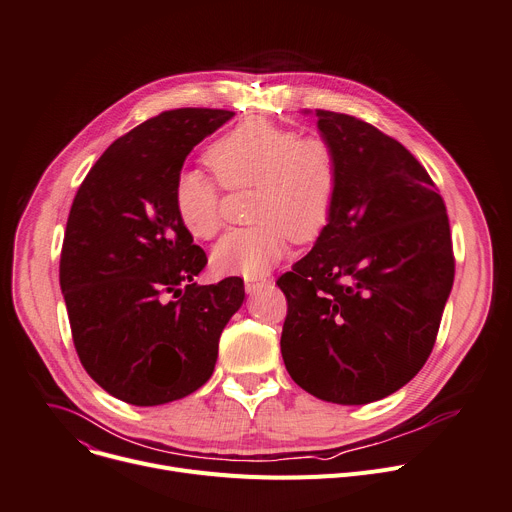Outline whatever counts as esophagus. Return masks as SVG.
Returning a JSON list of instances; mask_svg holds the SVG:
<instances>
[{"instance_id": "1", "label": "esophagus", "mask_w": 512, "mask_h": 512, "mask_svg": "<svg viewBox=\"0 0 512 512\" xmlns=\"http://www.w3.org/2000/svg\"><path fill=\"white\" fill-rule=\"evenodd\" d=\"M267 286H269V280H265V277H259V280H257V277H255V280H245L247 294H257Z\"/></svg>"}]
</instances>
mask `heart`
Here are the masks:
<instances>
[{
    "label": "heart",
    "mask_w": 512,
    "mask_h": 512,
    "mask_svg": "<svg viewBox=\"0 0 512 512\" xmlns=\"http://www.w3.org/2000/svg\"><path fill=\"white\" fill-rule=\"evenodd\" d=\"M206 161L228 190L253 188L247 228L226 232L212 253L218 271L243 277L265 275L286 253L288 239L308 243L329 224L339 161L322 136L253 118L220 136ZM179 220L198 239H212L222 226L220 190L202 171L183 169L173 181Z\"/></svg>",
    "instance_id": "1"
}]
</instances>
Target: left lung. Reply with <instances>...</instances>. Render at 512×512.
Masks as SVG:
<instances>
[{
  "label": "left lung",
  "instance_id": "8db88e82",
  "mask_svg": "<svg viewBox=\"0 0 512 512\" xmlns=\"http://www.w3.org/2000/svg\"><path fill=\"white\" fill-rule=\"evenodd\" d=\"M314 116L339 188L312 251L277 280L282 357L308 394L357 406L394 394L429 359L453 286L451 232L433 179L398 141L347 114Z\"/></svg>",
  "mask_w": 512,
  "mask_h": 512
}]
</instances>
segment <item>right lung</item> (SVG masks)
I'll use <instances>...</instances> for the list:
<instances>
[{"mask_svg":"<svg viewBox=\"0 0 512 512\" xmlns=\"http://www.w3.org/2000/svg\"><path fill=\"white\" fill-rule=\"evenodd\" d=\"M232 116L179 108L143 122L104 151L73 200L59 267L73 343L91 380L122 402L159 406L202 388L243 306L241 277L194 284L208 259L173 204L185 157Z\"/></svg>","mask_w":512,"mask_h":512,"instance_id":"right-lung-1","label":"right lung"}]
</instances>
